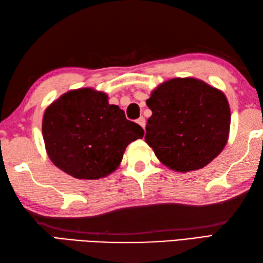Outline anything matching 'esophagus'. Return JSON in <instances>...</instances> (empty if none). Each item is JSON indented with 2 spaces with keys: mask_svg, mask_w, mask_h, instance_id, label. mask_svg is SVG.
Segmentation results:
<instances>
[{
  "mask_svg": "<svg viewBox=\"0 0 263 263\" xmlns=\"http://www.w3.org/2000/svg\"><path fill=\"white\" fill-rule=\"evenodd\" d=\"M137 122H138V124L140 125V126L143 128V130H144V126H146V119H144L143 116H140V117H139V119H138Z\"/></svg>",
  "mask_w": 263,
  "mask_h": 263,
  "instance_id": "34e87169",
  "label": "esophagus"
}]
</instances>
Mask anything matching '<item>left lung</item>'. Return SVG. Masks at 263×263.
<instances>
[{"mask_svg": "<svg viewBox=\"0 0 263 263\" xmlns=\"http://www.w3.org/2000/svg\"><path fill=\"white\" fill-rule=\"evenodd\" d=\"M153 115L144 140L176 172L200 170L226 146L231 109L224 92L194 78L161 83L147 99Z\"/></svg>", "mask_w": 263, "mask_h": 263, "instance_id": "1", "label": "left lung"}]
</instances>
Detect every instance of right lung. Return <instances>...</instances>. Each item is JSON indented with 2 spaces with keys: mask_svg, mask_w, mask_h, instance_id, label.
I'll list each match as a JSON object with an SVG mask.
<instances>
[{
  "mask_svg": "<svg viewBox=\"0 0 263 263\" xmlns=\"http://www.w3.org/2000/svg\"><path fill=\"white\" fill-rule=\"evenodd\" d=\"M43 138L53 164L78 180H98L119 167L128 143L143 128L126 120L105 92L80 88L62 95L46 108Z\"/></svg>",
  "mask_w": 263,
  "mask_h": 263,
  "instance_id": "right-lung-1",
  "label": "right lung"
}]
</instances>
